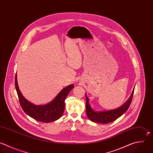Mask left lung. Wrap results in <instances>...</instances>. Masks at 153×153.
Returning <instances> with one entry per match:
<instances>
[{"instance_id":"obj_1","label":"left lung","mask_w":153,"mask_h":153,"mask_svg":"<svg viewBox=\"0 0 153 153\" xmlns=\"http://www.w3.org/2000/svg\"><path fill=\"white\" fill-rule=\"evenodd\" d=\"M134 90V88L133 90V91L128 99L122 106L117 109L106 111H95L94 110H93L89 103V99L88 98L87 94L85 93L86 114L87 117L90 120L96 123L108 124L114 121L118 117H121L128 109L132 100Z\"/></svg>"}]
</instances>
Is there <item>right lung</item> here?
Masks as SVG:
<instances>
[{
  "instance_id": "1",
  "label": "right lung",
  "mask_w": 153,
  "mask_h": 153,
  "mask_svg": "<svg viewBox=\"0 0 153 153\" xmlns=\"http://www.w3.org/2000/svg\"><path fill=\"white\" fill-rule=\"evenodd\" d=\"M16 88L20 105L25 112L32 118L43 123H50L60 118L65 110V100L74 85L71 84L62 89L50 103L44 105H36L27 100L21 93L17 82V75L15 78Z\"/></svg>"
}]
</instances>
